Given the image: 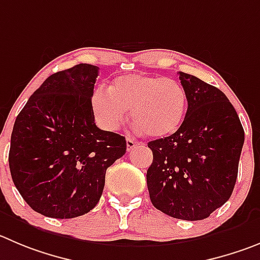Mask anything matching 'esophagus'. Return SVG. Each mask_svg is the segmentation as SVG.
<instances>
[{"label": "esophagus", "mask_w": 260, "mask_h": 260, "mask_svg": "<svg viewBox=\"0 0 260 260\" xmlns=\"http://www.w3.org/2000/svg\"><path fill=\"white\" fill-rule=\"evenodd\" d=\"M137 145H138V142H136L135 140H133V138L127 137V150H128V151H131V150L135 149V147L137 146Z\"/></svg>", "instance_id": "1"}]
</instances>
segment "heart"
Segmentation results:
<instances>
[{
  "mask_svg": "<svg viewBox=\"0 0 260 260\" xmlns=\"http://www.w3.org/2000/svg\"><path fill=\"white\" fill-rule=\"evenodd\" d=\"M91 108L103 129H118L131 109V118L138 132L163 138L181 127L187 111V94L176 79L128 74L114 79L108 89H94Z\"/></svg>",
  "mask_w": 260,
  "mask_h": 260,
  "instance_id": "heart-1",
  "label": "heart"
}]
</instances>
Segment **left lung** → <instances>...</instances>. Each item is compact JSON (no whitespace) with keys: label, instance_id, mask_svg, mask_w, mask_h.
Instances as JSON below:
<instances>
[{"label":"left lung","instance_id":"8db88e82","mask_svg":"<svg viewBox=\"0 0 260 260\" xmlns=\"http://www.w3.org/2000/svg\"><path fill=\"white\" fill-rule=\"evenodd\" d=\"M179 79L187 94V111L177 132L147 144L152 151L147 188L160 212L200 220L231 198L245 135L220 89L182 72Z\"/></svg>","mask_w":260,"mask_h":260}]
</instances>
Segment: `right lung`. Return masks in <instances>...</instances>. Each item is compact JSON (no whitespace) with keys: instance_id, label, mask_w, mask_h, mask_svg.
Returning a JSON list of instances; mask_svg holds the SVG:
<instances>
[{"instance_id":"1","label":"right lung","mask_w":260,"mask_h":260,"mask_svg":"<svg viewBox=\"0 0 260 260\" xmlns=\"http://www.w3.org/2000/svg\"><path fill=\"white\" fill-rule=\"evenodd\" d=\"M99 68L78 64L50 75L29 97L11 133L14 185L35 212L68 219L93 209L106 169L127 142L94 124L91 97Z\"/></svg>"}]
</instances>
